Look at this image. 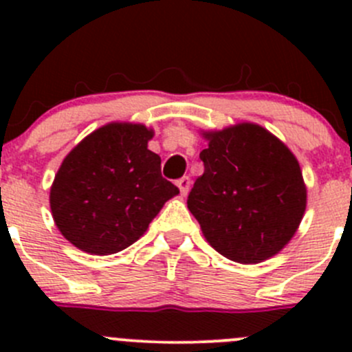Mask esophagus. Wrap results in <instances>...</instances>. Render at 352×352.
<instances>
[{"instance_id":"34e87169","label":"esophagus","mask_w":352,"mask_h":352,"mask_svg":"<svg viewBox=\"0 0 352 352\" xmlns=\"http://www.w3.org/2000/svg\"><path fill=\"white\" fill-rule=\"evenodd\" d=\"M177 187L180 189V194H182V196H187V192H189V189H190L189 177H182V179L177 180Z\"/></svg>"}]
</instances>
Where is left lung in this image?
<instances>
[{
	"label": "left lung",
	"instance_id": "obj_1",
	"mask_svg": "<svg viewBox=\"0 0 352 352\" xmlns=\"http://www.w3.org/2000/svg\"><path fill=\"white\" fill-rule=\"evenodd\" d=\"M204 173L187 208L216 252L258 264L293 239L307 209V186L296 156L258 124L202 131Z\"/></svg>",
	"mask_w": 352,
	"mask_h": 352
}]
</instances>
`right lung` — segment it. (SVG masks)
Wrapping results in <instances>:
<instances>
[{"mask_svg":"<svg viewBox=\"0 0 352 352\" xmlns=\"http://www.w3.org/2000/svg\"><path fill=\"white\" fill-rule=\"evenodd\" d=\"M153 129L110 122L81 140L63 160L51 187L52 218L63 236L94 255L140 240L179 189L162 177V158L148 150Z\"/></svg>","mask_w":352,"mask_h":352,"instance_id":"obj_1","label":"right lung"}]
</instances>
